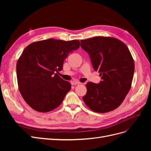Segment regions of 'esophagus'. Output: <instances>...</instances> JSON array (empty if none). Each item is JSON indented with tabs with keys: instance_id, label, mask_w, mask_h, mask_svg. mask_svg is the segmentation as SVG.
<instances>
[{
	"instance_id": "esophagus-1",
	"label": "esophagus",
	"mask_w": 151,
	"mask_h": 151,
	"mask_svg": "<svg viewBox=\"0 0 151 151\" xmlns=\"http://www.w3.org/2000/svg\"><path fill=\"white\" fill-rule=\"evenodd\" d=\"M81 83H79V82L77 81H73L71 82V84L72 85H78V84H81Z\"/></svg>"
}]
</instances>
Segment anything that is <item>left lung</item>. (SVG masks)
Here are the masks:
<instances>
[{
  "label": "left lung",
  "mask_w": 151,
  "mask_h": 151,
  "mask_svg": "<svg viewBox=\"0 0 151 151\" xmlns=\"http://www.w3.org/2000/svg\"><path fill=\"white\" fill-rule=\"evenodd\" d=\"M81 42L102 79L99 84L87 83L83 101L94 112L113 111L122 103L131 88L135 70L132 55L127 45L115 38L96 36Z\"/></svg>",
  "instance_id": "left-lung-1"
}]
</instances>
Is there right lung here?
Segmentation results:
<instances>
[{
	"mask_svg": "<svg viewBox=\"0 0 151 151\" xmlns=\"http://www.w3.org/2000/svg\"><path fill=\"white\" fill-rule=\"evenodd\" d=\"M80 47L78 40L48 39L32 43L18 59V87L26 103L35 110L48 112L60 106L71 89L58 76L68 53Z\"/></svg>",
	"mask_w": 151,
	"mask_h": 151,
	"instance_id": "add662e5",
	"label": "right lung"
}]
</instances>
